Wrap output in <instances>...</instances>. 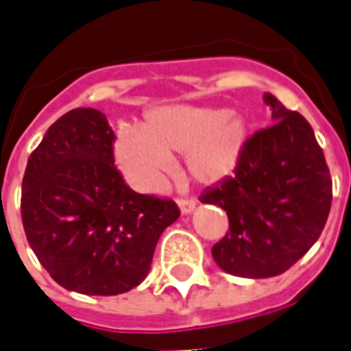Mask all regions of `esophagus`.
Listing matches in <instances>:
<instances>
[{"mask_svg": "<svg viewBox=\"0 0 351 351\" xmlns=\"http://www.w3.org/2000/svg\"><path fill=\"white\" fill-rule=\"evenodd\" d=\"M176 203H178V208H180V213H182L184 216L195 210V201H191V199H178Z\"/></svg>", "mask_w": 351, "mask_h": 351, "instance_id": "34e87169", "label": "esophagus"}]
</instances>
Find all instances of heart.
Returning a JSON list of instances; mask_svg holds the SVG:
<instances>
[{
    "label": "heart",
    "mask_w": 351,
    "mask_h": 351,
    "mask_svg": "<svg viewBox=\"0 0 351 351\" xmlns=\"http://www.w3.org/2000/svg\"><path fill=\"white\" fill-rule=\"evenodd\" d=\"M250 125L221 107L173 105L148 112L141 128L120 125L112 152L133 186L156 190L175 154H184L188 175L199 184H218L239 165Z\"/></svg>",
    "instance_id": "b5f03b06"
}]
</instances>
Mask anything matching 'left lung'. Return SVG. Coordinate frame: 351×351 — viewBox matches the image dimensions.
<instances>
[{
    "instance_id": "8db88e82",
    "label": "left lung",
    "mask_w": 351,
    "mask_h": 351,
    "mask_svg": "<svg viewBox=\"0 0 351 351\" xmlns=\"http://www.w3.org/2000/svg\"><path fill=\"white\" fill-rule=\"evenodd\" d=\"M263 101L274 123L246 141L235 175L201 195L228 213L229 231L213 258L241 278L287 271L319 239L331 210V175L314 130L272 93Z\"/></svg>"
}]
</instances>
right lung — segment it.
<instances>
[{
  "instance_id": "add662e5",
  "label": "right lung",
  "mask_w": 351,
  "mask_h": 351,
  "mask_svg": "<svg viewBox=\"0 0 351 351\" xmlns=\"http://www.w3.org/2000/svg\"><path fill=\"white\" fill-rule=\"evenodd\" d=\"M114 133L97 108H73L27 160L22 223L58 284L82 295L138 286L161 233L180 216L171 199L141 195L114 167Z\"/></svg>"
}]
</instances>
